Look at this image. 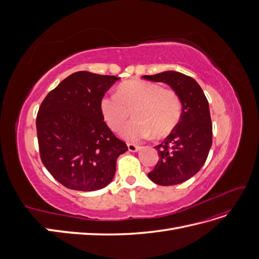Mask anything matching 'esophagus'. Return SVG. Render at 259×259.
Returning a JSON list of instances; mask_svg holds the SVG:
<instances>
[{"label": "esophagus", "mask_w": 259, "mask_h": 259, "mask_svg": "<svg viewBox=\"0 0 259 259\" xmlns=\"http://www.w3.org/2000/svg\"><path fill=\"white\" fill-rule=\"evenodd\" d=\"M127 147H128V150L131 152H136V151H138L139 149H140V147L135 145V144H127Z\"/></svg>", "instance_id": "obj_1"}]
</instances>
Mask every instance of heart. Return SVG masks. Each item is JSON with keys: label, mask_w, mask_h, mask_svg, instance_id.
<instances>
[{"label": "heart", "mask_w": 259, "mask_h": 259, "mask_svg": "<svg viewBox=\"0 0 259 259\" xmlns=\"http://www.w3.org/2000/svg\"><path fill=\"white\" fill-rule=\"evenodd\" d=\"M100 110L113 131H119L133 111L135 119L123 128L122 136L138 142L153 133L156 137L168 135L182 116V103L174 91L152 82L131 80L122 83L116 94L101 98Z\"/></svg>", "instance_id": "heart-1"}]
</instances>
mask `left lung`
<instances>
[{"label":"left lung","instance_id":"left-lung-1","mask_svg":"<svg viewBox=\"0 0 259 259\" xmlns=\"http://www.w3.org/2000/svg\"><path fill=\"white\" fill-rule=\"evenodd\" d=\"M143 77L169 85L183 106L175 128L162 144L154 147L159 161L148 177L161 186L182 184L198 173L211 147L213 126L208 101L197 81L184 73L164 71Z\"/></svg>","mask_w":259,"mask_h":259}]
</instances>
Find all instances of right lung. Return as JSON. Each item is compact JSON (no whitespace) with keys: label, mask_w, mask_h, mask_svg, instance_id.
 Listing matches in <instances>:
<instances>
[{"label":"right lung","mask_w":259,"mask_h":259,"mask_svg":"<svg viewBox=\"0 0 259 259\" xmlns=\"http://www.w3.org/2000/svg\"><path fill=\"white\" fill-rule=\"evenodd\" d=\"M119 80L114 75L79 71L51 91L36 116L41 160L69 189L95 191L112 182L116 159L126 144L104 122L100 100Z\"/></svg>","instance_id":"add662e5"}]
</instances>
